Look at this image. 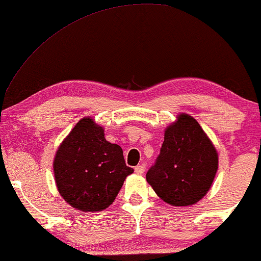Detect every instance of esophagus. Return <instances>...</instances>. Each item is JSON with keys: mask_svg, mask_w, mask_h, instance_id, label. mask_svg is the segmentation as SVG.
<instances>
[{"mask_svg": "<svg viewBox=\"0 0 261 261\" xmlns=\"http://www.w3.org/2000/svg\"><path fill=\"white\" fill-rule=\"evenodd\" d=\"M135 172L138 175H143L145 172V167L144 166H137L135 167Z\"/></svg>", "mask_w": 261, "mask_h": 261, "instance_id": "1", "label": "esophagus"}]
</instances>
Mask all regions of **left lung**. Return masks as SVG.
Masks as SVG:
<instances>
[{
    "instance_id": "left-lung-1",
    "label": "left lung",
    "mask_w": 261,
    "mask_h": 261,
    "mask_svg": "<svg viewBox=\"0 0 261 261\" xmlns=\"http://www.w3.org/2000/svg\"><path fill=\"white\" fill-rule=\"evenodd\" d=\"M219 160L211 139L192 116L179 113L164 132L156 162L146 181L164 202L192 205L211 189Z\"/></svg>"
}]
</instances>
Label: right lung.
Wrapping results in <instances>:
<instances>
[{
    "instance_id": "add662e5",
    "label": "right lung",
    "mask_w": 261,
    "mask_h": 261,
    "mask_svg": "<svg viewBox=\"0 0 261 261\" xmlns=\"http://www.w3.org/2000/svg\"><path fill=\"white\" fill-rule=\"evenodd\" d=\"M53 169L62 199L82 212L108 208L134 172L125 164L122 148L106 141L104 129L91 117L80 119L62 141Z\"/></svg>"
}]
</instances>
